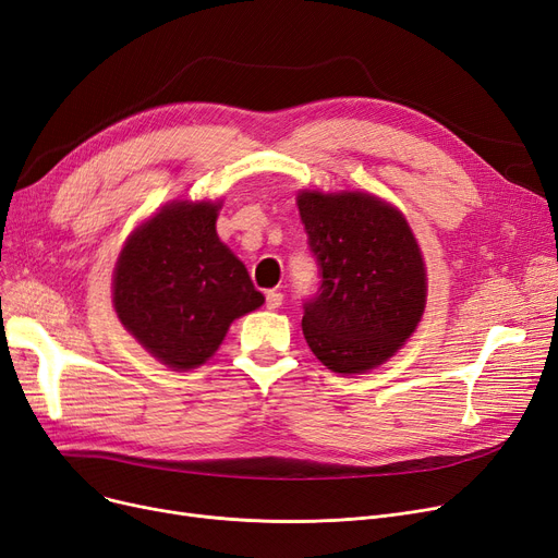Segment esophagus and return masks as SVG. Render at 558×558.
<instances>
[{"instance_id": "34e87169", "label": "esophagus", "mask_w": 558, "mask_h": 558, "mask_svg": "<svg viewBox=\"0 0 558 558\" xmlns=\"http://www.w3.org/2000/svg\"><path fill=\"white\" fill-rule=\"evenodd\" d=\"M282 305V294L276 292V290H268L266 292V307L268 311H276V307Z\"/></svg>"}]
</instances>
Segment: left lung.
I'll return each instance as SVG.
<instances>
[{
  "instance_id": "left-lung-1",
  "label": "left lung",
  "mask_w": 558,
  "mask_h": 558,
  "mask_svg": "<svg viewBox=\"0 0 558 558\" xmlns=\"http://www.w3.org/2000/svg\"><path fill=\"white\" fill-rule=\"evenodd\" d=\"M322 284L305 301L303 336L333 373L381 365L416 331L427 276L402 211L369 193L301 191L296 197Z\"/></svg>"
}]
</instances>
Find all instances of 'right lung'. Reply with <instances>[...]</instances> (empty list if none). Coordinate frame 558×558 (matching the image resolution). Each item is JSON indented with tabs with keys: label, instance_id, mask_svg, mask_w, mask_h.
Instances as JSON below:
<instances>
[{
	"label": "right lung",
	"instance_id": "add662e5",
	"mask_svg": "<svg viewBox=\"0 0 558 558\" xmlns=\"http://www.w3.org/2000/svg\"><path fill=\"white\" fill-rule=\"evenodd\" d=\"M220 206L204 199L165 204L135 227L114 266L119 322L172 369L209 361L230 324L264 303L243 262L218 239Z\"/></svg>",
	"mask_w": 558,
	"mask_h": 558
}]
</instances>
